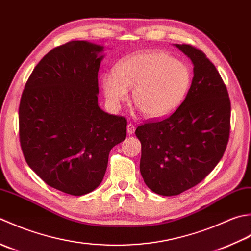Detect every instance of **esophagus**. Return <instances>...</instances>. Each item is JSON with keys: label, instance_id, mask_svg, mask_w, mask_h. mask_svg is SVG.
<instances>
[{"label": "esophagus", "instance_id": "34e87169", "mask_svg": "<svg viewBox=\"0 0 251 251\" xmlns=\"http://www.w3.org/2000/svg\"><path fill=\"white\" fill-rule=\"evenodd\" d=\"M126 131H127V133H129L130 135H132L133 133H134V131H135V126H134V125H132V124H127V126H126Z\"/></svg>", "mask_w": 251, "mask_h": 251}]
</instances>
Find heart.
Listing matches in <instances>:
<instances>
[{
  "label": "heart",
  "instance_id": "obj_1",
  "mask_svg": "<svg viewBox=\"0 0 251 251\" xmlns=\"http://www.w3.org/2000/svg\"><path fill=\"white\" fill-rule=\"evenodd\" d=\"M191 85V73L182 61L167 53L147 52L130 56L103 76L106 100L112 108L133 100L147 118H162L178 108Z\"/></svg>",
  "mask_w": 251,
  "mask_h": 251
}]
</instances>
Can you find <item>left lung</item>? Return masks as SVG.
Returning <instances> with one entry per match:
<instances>
[{
  "label": "left lung",
  "instance_id": "left-lung-1",
  "mask_svg": "<svg viewBox=\"0 0 251 251\" xmlns=\"http://www.w3.org/2000/svg\"><path fill=\"white\" fill-rule=\"evenodd\" d=\"M194 65L192 85L172 115L135 131L142 144L141 175L151 190L175 196L201 183L221 160L231 129L227 89L206 54L176 44Z\"/></svg>",
  "mask_w": 251,
  "mask_h": 251
}]
</instances>
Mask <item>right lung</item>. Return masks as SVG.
I'll list each match as a JSON object with an SVG mask.
<instances>
[{"mask_svg":"<svg viewBox=\"0 0 251 251\" xmlns=\"http://www.w3.org/2000/svg\"><path fill=\"white\" fill-rule=\"evenodd\" d=\"M101 45L53 49L40 60L19 104V140L28 166L56 190L81 196L100 185L110 150L126 136V119L99 106Z\"/></svg>","mask_w":251,"mask_h":251,"instance_id":"1","label":"right lung"}]
</instances>
